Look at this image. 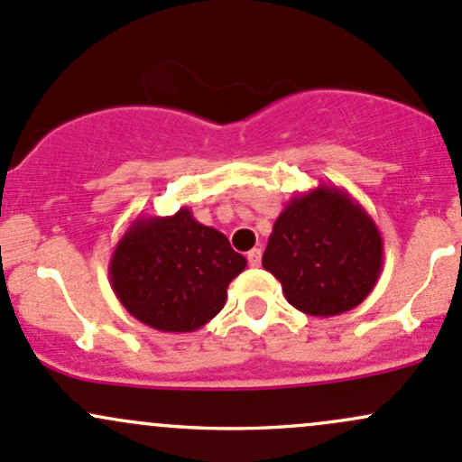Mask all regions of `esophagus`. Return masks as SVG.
<instances>
[{"instance_id":"1","label":"esophagus","mask_w":462,"mask_h":462,"mask_svg":"<svg viewBox=\"0 0 462 462\" xmlns=\"http://www.w3.org/2000/svg\"><path fill=\"white\" fill-rule=\"evenodd\" d=\"M261 256H263L261 247H254V250L247 252V263H250L252 268H259V265H261Z\"/></svg>"}]
</instances>
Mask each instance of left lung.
I'll use <instances>...</instances> for the list:
<instances>
[{"mask_svg":"<svg viewBox=\"0 0 462 462\" xmlns=\"http://www.w3.org/2000/svg\"><path fill=\"white\" fill-rule=\"evenodd\" d=\"M263 268L285 299L310 317H337L367 299L383 270V236L365 208L338 186L319 183L276 217Z\"/></svg>","mask_w":462,"mask_h":462,"instance_id":"left-lung-1","label":"left lung"}]
</instances>
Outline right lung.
<instances>
[{
    "instance_id": "right-lung-1",
    "label": "right lung",
    "mask_w": 462,
    "mask_h": 462,
    "mask_svg": "<svg viewBox=\"0 0 462 462\" xmlns=\"http://www.w3.org/2000/svg\"><path fill=\"white\" fill-rule=\"evenodd\" d=\"M226 235L190 208L172 217H137L116 241L108 276L116 299L159 332H197L223 310L227 285L245 270Z\"/></svg>"
}]
</instances>
